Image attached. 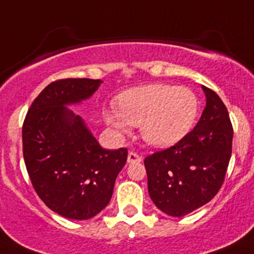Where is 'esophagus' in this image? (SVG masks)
<instances>
[{
    "instance_id": "obj_1",
    "label": "esophagus",
    "mask_w": 254,
    "mask_h": 254,
    "mask_svg": "<svg viewBox=\"0 0 254 254\" xmlns=\"http://www.w3.org/2000/svg\"><path fill=\"white\" fill-rule=\"evenodd\" d=\"M141 161V157L136 154V152L130 151L127 154V164H136V162Z\"/></svg>"
}]
</instances>
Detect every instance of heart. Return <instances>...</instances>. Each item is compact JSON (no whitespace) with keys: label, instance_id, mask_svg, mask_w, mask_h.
I'll list each match as a JSON object with an SVG mask.
<instances>
[{"label":"heart","instance_id":"b5f03b06","mask_svg":"<svg viewBox=\"0 0 254 254\" xmlns=\"http://www.w3.org/2000/svg\"><path fill=\"white\" fill-rule=\"evenodd\" d=\"M198 109L197 95L190 88L149 84L123 93L117 107L105 110L104 120L119 132H127L130 125L140 127L147 144L166 147L189 134Z\"/></svg>","mask_w":254,"mask_h":254}]
</instances>
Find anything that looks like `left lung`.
Returning <instances> with one entry per match:
<instances>
[{"label":"left lung","mask_w":254,"mask_h":254,"mask_svg":"<svg viewBox=\"0 0 254 254\" xmlns=\"http://www.w3.org/2000/svg\"><path fill=\"white\" fill-rule=\"evenodd\" d=\"M207 103L189 134L144 160L152 202L181 217L210 202L220 191L232 154L233 127L221 98L202 85Z\"/></svg>","instance_id":"1"}]
</instances>
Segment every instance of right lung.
I'll return each mask as SVG.
<instances>
[{"mask_svg":"<svg viewBox=\"0 0 254 254\" xmlns=\"http://www.w3.org/2000/svg\"><path fill=\"white\" fill-rule=\"evenodd\" d=\"M100 79L67 78L47 85L22 127L23 157L37 195L70 220L94 217L109 203L127 150L103 149L80 117L64 105L89 98Z\"/></svg>","mask_w":254,"mask_h":254,"instance_id":"1","label":"right lung"}]
</instances>
